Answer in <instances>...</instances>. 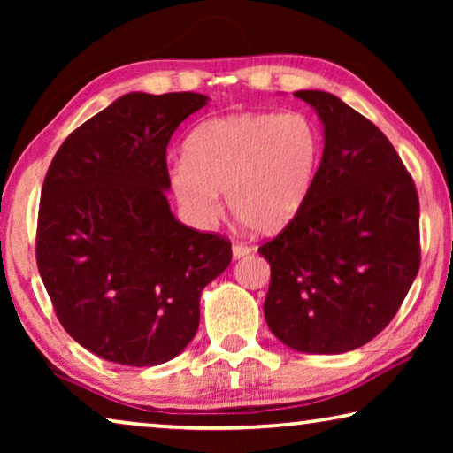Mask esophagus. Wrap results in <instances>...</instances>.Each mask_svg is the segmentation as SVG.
<instances>
[{
    "label": "esophagus",
    "mask_w": 453,
    "mask_h": 453,
    "mask_svg": "<svg viewBox=\"0 0 453 453\" xmlns=\"http://www.w3.org/2000/svg\"><path fill=\"white\" fill-rule=\"evenodd\" d=\"M232 251H234V257H243V256H248V254H250L251 248H250V245L242 243V242H234V245H232Z\"/></svg>",
    "instance_id": "34e87169"
}]
</instances>
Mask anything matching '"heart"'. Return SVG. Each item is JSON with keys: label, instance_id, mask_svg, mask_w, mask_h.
<instances>
[{"label": "heart", "instance_id": "obj_1", "mask_svg": "<svg viewBox=\"0 0 453 453\" xmlns=\"http://www.w3.org/2000/svg\"><path fill=\"white\" fill-rule=\"evenodd\" d=\"M321 137L302 111L229 113L199 124L186 142V162L172 186L196 219L218 213V191L250 232L270 234L288 224L310 196Z\"/></svg>", "mask_w": 453, "mask_h": 453}]
</instances>
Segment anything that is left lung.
<instances>
[{
    "label": "left lung",
    "mask_w": 453,
    "mask_h": 453,
    "mask_svg": "<svg viewBox=\"0 0 453 453\" xmlns=\"http://www.w3.org/2000/svg\"><path fill=\"white\" fill-rule=\"evenodd\" d=\"M296 96L324 124V156L300 211L257 250L272 270L264 313L286 346L343 354L394 319L416 280L419 199L378 126L327 91Z\"/></svg>",
    "instance_id": "1"
}]
</instances>
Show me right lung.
Masks as SVG:
<instances>
[{
	"mask_svg": "<svg viewBox=\"0 0 453 453\" xmlns=\"http://www.w3.org/2000/svg\"><path fill=\"white\" fill-rule=\"evenodd\" d=\"M208 102L194 91L113 102L65 137L45 173L35 259L59 324L91 354L157 365L199 326V294L232 262L226 235L180 224L167 143Z\"/></svg>",
	"mask_w": 453,
	"mask_h": 453,
	"instance_id": "1",
	"label": "right lung"
}]
</instances>
